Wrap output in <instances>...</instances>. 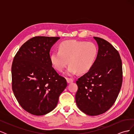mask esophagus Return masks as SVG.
<instances>
[{"mask_svg": "<svg viewBox=\"0 0 134 134\" xmlns=\"http://www.w3.org/2000/svg\"><path fill=\"white\" fill-rule=\"evenodd\" d=\"M66 80L68 83H71L72 82H73V79L70 78H66Z\"/></svg>", "mask_w": 134, "mask_h": 134, "instance_id": "1", "label": "esophagus"}]
</instances>
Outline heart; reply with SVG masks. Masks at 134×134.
Returning <instances> with one entry per match:
<instances>
[{"instance_id":"obj_1","label":"heart","mask_w":134,"mask_h":134,"mask_svg":"<svg viewBox=\"0 0 134 134\" xmlns=\"http://www.w3.org/2000/svg\"><path fill=\"white\" fill-rule=\"evenodd\" d=\"M98 48L91 42L78 40H66L61 42L59 51H54L50 55V61L55 69L62 71L69 63L67 70L69 75L79 72L86 73L94 65L98 56Z\"/></svg>"}]
</instances>
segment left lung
Instances as JSON below:
<instances>
[{"instance_id": "left-lung-1", "label": "left lung", "mask_w": 134, "mask_h": 134, "mask_svg": "<svg viewBox=\"0 0 134 134\" xmlns=\"http://www.w3.org/2000/svg\"><path fill=\"white\" fill-rule=\"evenodd\" d=\"M98 45V56L91 69L76 80V103L83 112L97 116L110 108L118 97L122 83L120 54L106 40L94 37Z\"/></svg>"}]
</instances>
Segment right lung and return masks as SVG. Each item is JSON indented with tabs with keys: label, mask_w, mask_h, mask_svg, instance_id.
Wrapping results in <instances>:
<instances>
[{
	"label": "right lung",
	"mask_w": 134,
	"mask_h": 134,
	"mask_svg": "<svg viewBox=\"0 0 134 134\" xmlns=\"http://www.w3.org/2000/svg\"><path fill=\"white\" fill-rule=\"evenodd\" d=\"M58 37L36 36L20 47L12 65V90L19 104L32 115L42 116L57 106L67 86L52 66L50 51Z\"/></svg>",
	"instance_id": "add662e5"
}]
</instances>
